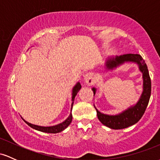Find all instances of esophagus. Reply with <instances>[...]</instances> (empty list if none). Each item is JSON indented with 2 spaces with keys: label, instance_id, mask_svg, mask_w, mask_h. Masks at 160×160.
<instances>
[{
  "label": "esophagus",
  "instance_id": "34e87169",
  "mask_svg": "<svg viewBox=\"0 0 160 160\" xmlns=\"http://www.w3.org/2000/svg\"><path fill=\"white\" fill-rule=\"evenodd\" d=\"M84 81H85L87 85H92L95 81L92 74H90V73H87V74H85V76H84Z\"/></svg>",
  "mask_w": 160,
  "mask_h": 160
}]
</instances>
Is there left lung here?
Returning a JSON list of instances; mask_svg holds the SVG:
<instances>
[{
    "instance_id": "8db88e82",
    "label": "left lung",
    "mask_w": 160,
    "mask_h": 160,
    "mask_svg": "<svg viewBox=\"0 0 160 160\" xmlns=\"http://www.w3.org/2000/svg\"><path fill=\"white\" fill-rule=\"evenodd\" d=\"M126 62L137 64L139 70L142 73L143 92L137 103L116 115H108L101 113L94 105L99 121L104 126L113 129H122L137 123L144 113L151 94V81L149 71L144 60L140 55L125 54L120 56L109 57L104 63V68L106 71H112ZM92 90L95 95L96 89L93 87Z\"/></svg>"
}]
</instances>
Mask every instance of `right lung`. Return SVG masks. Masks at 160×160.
Here are the masks:
<instances>
[{
  "label": "right lung",
  "mask_w": 160,
  "mask_h": 160,
  "mask_svg": "<svg viewBox=\"0 0 160 160\" xmlns=\"http://www.w3.org/2000/svg\"><path fill=\"white\" fill-rule=\"evenodd\" d=\"M81 89V85H80V82H78L76 83L74 87L72 89V97H71V101H72V103H71V111H72V107H73V104H74V98L76 97L77 94L80 89ZM26 123L30 127H32L34 129L38 130V131L42 132H47V133H58V132H61L65 130L68 126L71 124V121H72V113H70V115L68 116L67 119L65 121L61 122L59 124H57L55 125V126H38V125H34V124H32L30 122H27L24 120Z\"/></svg>",
  "instance_id": "1"
}]
</instances>
